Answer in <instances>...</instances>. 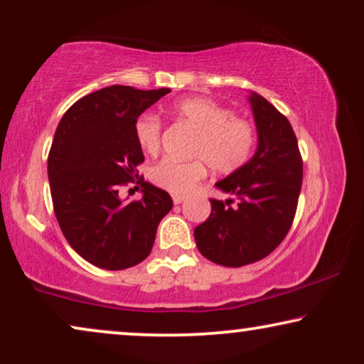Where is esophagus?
Here are the masks:
<instances>
[{
  "mask_svg": "<svg viewBox=\"0 0 364 364\" xmlns=\"http://www.w3.org/2000/svg\"><path fill=\"white\" fill-rule=\"evenodd\" d=\"M172 200H173V203H176V205H178V203H182L183 200H186V197H183V196H173Z\"/></svg>",
  "mask_w": 364,
  "mask_h": 364,
  "instance_id": "1",
  "label": "esophagus"
}]
</instances>
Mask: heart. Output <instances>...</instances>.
I'll return each instance as SVG.
<instances>
[{"mask_svg":"<svg viewBox=\"0 0 364 364\" xmlns=\"http://www.w3.org/2000/svg\"><path fill=\"white\" fill-rule=\"evenodd\" d=\"M172 116L197 132L191 162L164 159L154 166L152 182L173 196H188L207 176V166L217 173H233L250 161L257 144V131L247 119L232 109L205 97H188L176 102ZM142 151L156 154L161 147L162 124L156 116L144 114L134 126Z\"/></svg>","mask_w":364,"mask_h":364,"instance_id":"heart-1","label":"heart"}]
</instances>
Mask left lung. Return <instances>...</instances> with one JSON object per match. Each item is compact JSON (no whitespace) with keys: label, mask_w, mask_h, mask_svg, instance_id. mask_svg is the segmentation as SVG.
<instances>
[{"label":"left lung","mask_w":364,"mask_h":364,"mask_svg":"<svg viewBox=\"0 0 364 364\" xmlns=\"http://www.w3.org/2000/svg\"><path fill=\"white\" fill-rule=\"evenodd\" d=\"M248 101L257 152L215 183L233 198H210V217L193 230L198 252L223 267H243L270 255L290 230L301 191L303 162L291 124L260 94L252 92Z\"/></svg>","instance_id":"1"}]
</instances>
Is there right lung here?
<instances>
[{"label":"right lung","mask_w":364,"mask_h":364,"mask_svg":"<svg viewBox=\"0 0 364 364\" xmlns=\"http://www.w3.org/2000/svg\"><path fill=\"white\" fill-rule=\"evenodd\" d=\"M171 89L109 86L87 94L64 114L48 156L53 207L69 245L92 265L124 270L146 260L172 198L137 181L142 198L124 203L119 188L144 162L137 117ZM139 188V187H137Z\"/></svg>","instance_id":"right-lung-1"}]
</instances>
